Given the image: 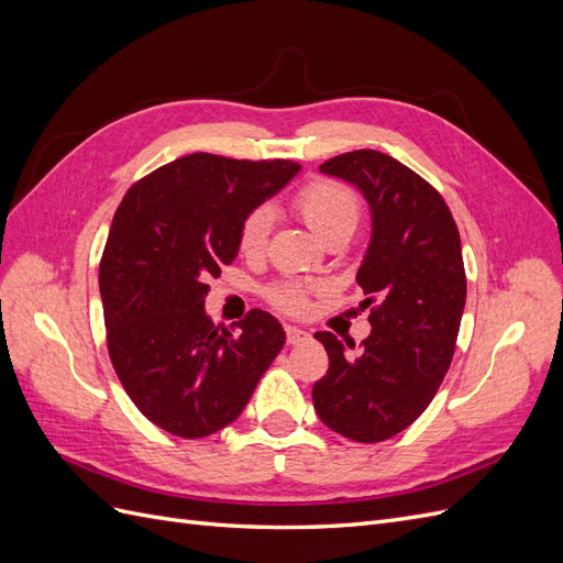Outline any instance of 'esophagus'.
Here are the masks:
<instances>
[{
	"label": "esophagus",
	"instance_id": "34e87169",
	"mask_svg": "<svg viewBox=\"0 0 563 563\" xmlns=\"http://www.w3.org/2000/svg\"><path fill=\"white\" fill-rule=\"evenodd\" d=\"M305 340H310V333L302 331L298 327H286V343L288 345H300Z\"/></svg>",
	"mask_w": 563,
	"mask_h": 563
}]
</instances>
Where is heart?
<instances>
[{
  "label": "heart",
  "mask_w": 563,
  "mask_h": 563,
  "mask_svg": "<svg viewBox=\"0 0 563 563\" xmlns=\"http://www.w3.org/2000/svg\"><path fill=\"white\" fill-rule=\"evenodd\" d=\"M294 207L305 220V225L312 230L314 236L321 242H327L329 236L335 234H352L360 220V203L356 197L347 190L345 185L331 183V180H314L302 187L296 195ZM272 228V211L269 207H258L246 216L240 232V249L249 255L258 253L267 244V234ZM277 305L291 312H302L305 305V291L298 286H284L275 294Z\"/></svg>",
  "instance_id": "heart-1"
}]
</instances>
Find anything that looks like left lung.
<instances>
[{
	"mask_svg": "<svg viewBox=\"0 0 563 563\" xmlns=\"http://www.w3.org/2000/svg\"><path fill=\"white\" fill-rule=\"evenodd\" d=\"M319 172L354 185L368 203L356 284L368 296L360 308H371V333L360 354L329 331L314 333L329 371L312 401L327 428L373 444L406 430L446 376L467 296L463 246L446 201L395 157L354 150Z\"/></svg>",
	"mask_w": 563,
	"mask_h": 563,
	"instance_id": "obj_1",
	"label": "left lung"
}]
</instances>
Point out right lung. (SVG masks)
Returning <instances> with one entry per match:
<instances>
[{
    "instance_id": "obj_1",
    "label": "right lung",
    "mask_w": 563,
    "mask_h": 563,
    "mask_svg": "<svg viewBox=\"0 0 563 563\" xmlns=\"http://www.w3.org/2000/svg\"><path fill=\"white\" fill-rule=\"evenodd\" d=\"M300 172L195 152L135 183L112 218L100 261L110 360L157 428L209 437L242 416L286 343L282 323L251 310L240 331L216 327L209 277L240 253L242 223Z\"/></svg>"
}]
</instances>
